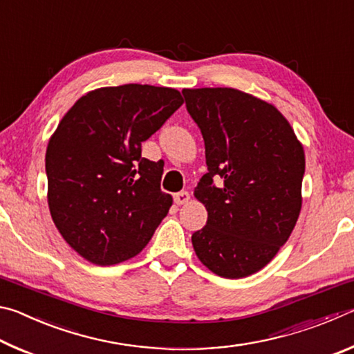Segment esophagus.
<instances>
[{"label": "esophagus", "instance_id": "esophagus-1", "mask_svg": "<svg viewBox=\"0 0 354 354\" xmlns=\"http://www.w3.org/2000/svg\"><path fill=\"white\" fill-rule=\"evenodd\" d=\"M173 200H175L178 206L185 205V203H189V200H190V194L185 190H181V192H178V194L173 195Z\"/></svg>", "mask_w": 354, "mask_h": 354}]
</instances>
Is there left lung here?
Returning a JSON list of instances; mask_svg holds the SVG:
<instances>
[{
	"label": "left lung",
	"instance_id": "left-lung-1",
	"mask_svg": "<svg viewBox=\"0 0 354 354\" xmlns=\"http://www.w3.org/2000/svg\"><path fill=\"white\" fill-rule=\"evenodd\" d=\"M201 129L207 173L195 187L207 221L192 234L198 259L221 278L259 272L287 242L301 211L304 151L273 104L230 87L184 88ZM222 179L215 186L213 178Z\"/></svg>",
	"mask_w": 354,
	"mask_h": 354
}]
</instances>
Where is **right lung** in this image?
<instances>
[{"label": "right lung", "mask_w": 354, "mask_h": 354, "mask_svg": "<svg viewBox=\"0 0 354 354\" xmlns=\"http://www.w3.org/2000/svg\"><path fill=\"white\" fill-rule=\"evenodd\" d=\"M184 103L176 88L148 84L84 95L48 142V206L64 241L97 266L128 261L169 214L162 165L142 158L149 139Z\"/></svg>", "instance_id": "1"}]
</instances>
